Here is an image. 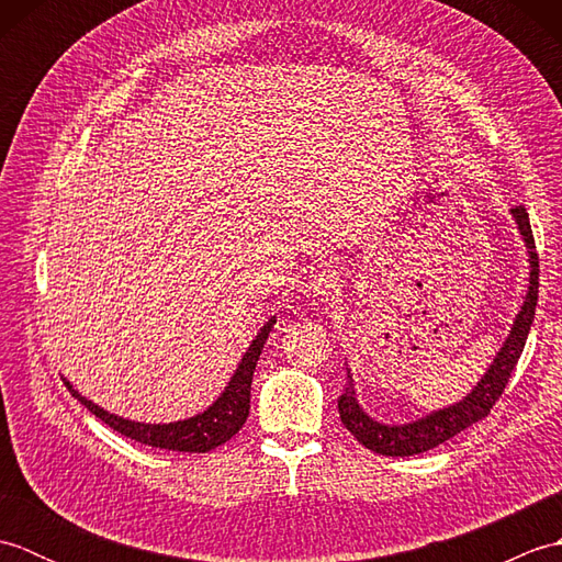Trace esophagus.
<instances>
[{
    "instance_id": "34e87169",
    "label": "esophagus",
    "mask_w": 562,
    "mask_h": 562,
    "mask_svg": "<svg viewBox=\"0 0 562 562\" xmlns=\"http://www.w3.org/2000/svg\"><path fill=\"white\" fill-rule=\"evenodd\" d=\"M308 288H312L316 294H324V296L336 294L340 290L338 272L336 270H324V272L314 274V280L308 282Z\"/></svg>"
}]
</instances>
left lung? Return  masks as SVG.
Returning <instances> with one entry per match:
<instances>
[{
	"instance_id": "obj_1",
	"label": "left lung",
	"mask_w": 562,
	"mask_h": 562,
	"mask_svg": "<svg viewBox=\"0 0 562 562\" xmlns=\"http://www.w3.org/2000/svg\"><path fill=\"white\" fill-rule=\"evenodd\" d=\"M512 214H515L524 244L529 248L531 274L527 302H524L521 312L515 321V328H512L503 350L497 352L491 369H487L485 376L479 381V386H475L461 403L445 411H437L411 425L391 427L372 420V417L364 415V411L357 405L352 381H348V386H345V393L338 401V413L342 425L348 427L355 439L367 449L381 453V457H413V453L429 451L439 447L441 441L463 432L465 427L483 420V417H487V413L493 411V405L499 401V396H503L507 381L512 379V372H515V367L519 362L524 345H527V336L536 314V302H539V254H536L529 212L524 205H517L512 207Z\"/></svg>"
}]
</instances>
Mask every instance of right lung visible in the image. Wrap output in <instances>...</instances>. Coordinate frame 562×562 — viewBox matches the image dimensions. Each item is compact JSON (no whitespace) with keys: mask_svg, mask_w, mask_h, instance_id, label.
<instances>
[{"mask_svg":"<svg viewBox=\"0 0 562 562\" xmlns=\"http://www.w3.org/2000/svg\"><path fill=\"white\" fill-rule=\"evenodd\" d=\"M272 324H274V318H270L268 324L260 328L254 345H250L248 352L244 355L241 364H238L236 374L232 376L229 386L224 389L222 396L214 401L205 413L188 417V420H181V423L145 425V423L123 420V417L105 413L103 408H99L97 403H91L83 396H79V393L69 384H67V389L71 391V396H75L81 405H87V408L97 415L99 420H103L111 429H115V432L139 441V445L171 449V451H195V453L210 451L214 447L224 445L226 439H232L246 423L248 408H250V381H254L256 362L260 357L262 345H266V340H268V333H270Z\"/></svg>","mask_w":562,"mask_h":562,"instance_id":"add662e5","label":"right lung"}]
</instances>
